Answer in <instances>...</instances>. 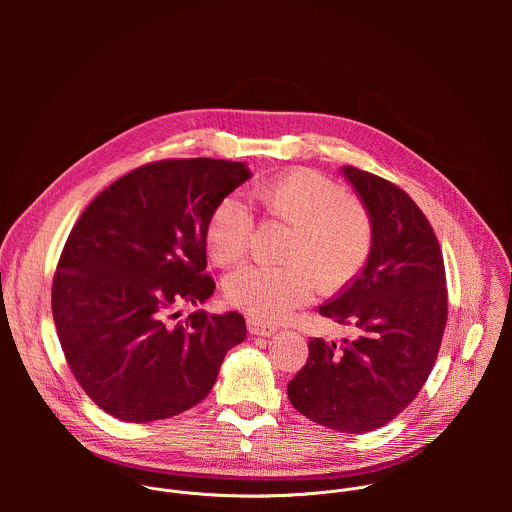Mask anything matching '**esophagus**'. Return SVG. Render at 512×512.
Wrapping results in <instances>:
<instances>
[{
	"label": "esophagus",
	"mask_w": 512,
	"mask_h": 512,
	"mask_svg": "<svg viewBox=\"0 0 512 512\" xmlns=\"http://www.w3.org/2000/svg\"><path fill=\"white\" fill-rule=\"evenodd\" d=\"M247 328H249V332L255 334V336H273L275 330H277L275 326L265 324V322H261V320H257V318H247Z\"/></svg>",
	"instance_id": "esophagus-1"
}]
</instances>
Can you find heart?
<instances>
[{"instance_id":"1","label":"heart","mask_w":512,"mask_h":512,"mask_svg":"<svg viewBox=\"0 0 512 512\" xmlns=\"http://www.w3.org/2000/svg\"><path fill=\"white\" fill-rule=\"evenodd\" d=\"M257 202L294 227L281 259L285 265H247L229 275L225 294L231 304L261 322H279L304 306L314 291L346 285L367 263L373 249V221L358 200L314 170L283 174L255 192ZM253 218L229 196L208 218L206 247L216 265L239 263L249 247Z\"/></svg>"}]
</instances>
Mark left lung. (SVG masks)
Returning a JSON list of instances; mask_svg holds the SVG:
<instances>
[{"mask_svg":"<svg viewBox=\"0 0 512 512\" xmlns=\"http://www.w3.org/2000/svg\"><path fill=\"white\" fill-rule=\"evenodd\" d=\"M342 174L371 214L373 249L318 312L354 336L310 340L287 397L324 427L364 433L395 419L425 385L446 330L448 289L440 243L411 196L354 166Z\"/></svg>","mask_w":512,"mask_h":512,"instance_id":"1","label":"left lung"}]
</instances>
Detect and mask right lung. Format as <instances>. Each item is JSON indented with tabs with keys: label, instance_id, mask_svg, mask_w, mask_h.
I'll return each mask as SVG.
<instances>
[{
	"label": "right lung",
	"instance_id": "1",
	"mask_svg": "<svg viewBox=\"0 0 512 512\" xmlns=\"http://www.w3.org/2000/svg\"><path fill=\"white\" fill-rule=\"evenodd\" d=\"M249 178L243 162L145 164L105 188L72 227L52 316L72 375L109 415L145 423L194 407L245 340L239 312L170 318L214 294L204 273L208 218Z\"/></svg>",
	"mask_w": 512,
	"mask_h": 512
}]
</instances>
